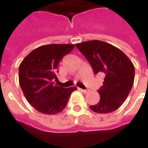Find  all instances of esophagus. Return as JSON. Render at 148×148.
Listing matches in <instances>:
<instances>
[{
    "instance_id": "obj_1",
    "label": "esophagus",
    "mask_w": 148,
    "mask_h": 148,
    "mask_svg": "<svg viewBox=\"0 0 148 148\" xmlns=\"http://www.w3.org/2000/svg\"><path fill=\"white\" fill-rule=\"evenodd\" d=\"M79 90H81V91H82L83 93H84V94H86V93L88 92V90H84V89H81V88H79Z\"/></svg>"
}]
</instances>
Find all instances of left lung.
<instances>
[{
  "label": "left lung",
  "mask_w": 148,
  "mask_h": 148,
  "mask_svg": "<svg viewBox=\"0 0 148 148\" xmlns=\"http://www.w3.org/2000/svg\"><path fill=\"white\" fill-rule=\"evenodd\" d=\"M95 74L105 75L98 90L100 101L90 106L93 111L107 114L114 111L124 103L134 81V66L128 57L117 47L101 40H88L77 44Z\"/></svg>",
  "instance_id": "1"
}]
</instances>
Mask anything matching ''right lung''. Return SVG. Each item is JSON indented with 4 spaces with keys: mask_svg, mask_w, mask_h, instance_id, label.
Wrapping results in <instances>:
<instances>
[{
    "mask_svg": "<svg viewBox=\"0 0 148 148\" xmlns=\"http://www.w3.org/2000/svg\"><path fill=\"white\" fill-rule=\"evenodd\" d=\"M74 45H43L32 51L19 66V84L27 101L45 114H56L67 105L70 95L77 88L54 85L56 71L63 57Z\"/></svg>",
    "mask_w": 148,
    "mask_h": 148,
    "instance_id": "obj_1",
    "label": "right lung"
}]
</instances>
